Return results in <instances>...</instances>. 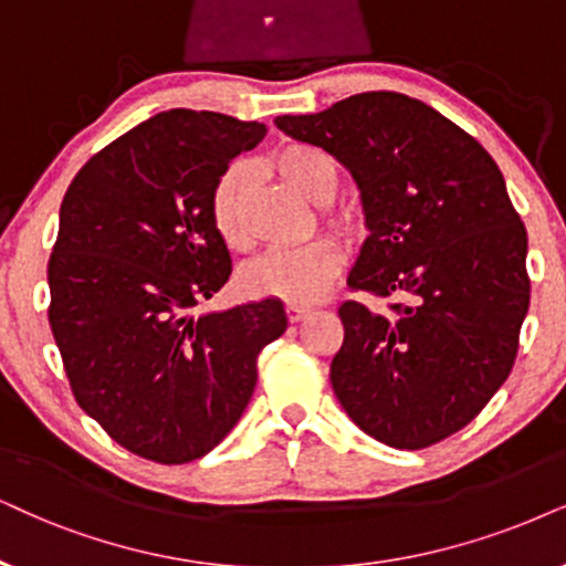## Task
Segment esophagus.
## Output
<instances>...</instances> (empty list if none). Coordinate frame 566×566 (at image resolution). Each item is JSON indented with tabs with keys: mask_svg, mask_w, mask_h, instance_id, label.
Here are the masks:
<instances>
[{
	"mask_svg": "<svg viewBox=\"0 0 566 566\" xmlns=\"http://www.w3.org/2000/svg\"><path fill=\"white\" fill-rule=\"evenodd\" d=\"M284 311H287V318L292 321V324H297V321H303L305 316H307V313H311V307H307V305H287V307H284Z\"/></svg>",
	"mask_w": 566,
	"mask_h": 566,
	"instance_id": "esophagus-1",
	"label": "esophagus"
}]
</instances>
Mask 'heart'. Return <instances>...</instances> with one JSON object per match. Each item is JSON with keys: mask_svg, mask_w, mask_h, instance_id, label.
I'll list each match as a JSON object with an SVG mask.
<instances>
[{"mask_svg": "<svg viewBox=\"0 0 566 566\" xmlns=\"http://www.w3.org/2000/svg\"><path fill=\"white\" fill-rule=\"evenodd\" d=\"M271 169L290 188L311 203L324 206L336 196L342 182L339 161L311 143H290L271 156ZM253 171L248 164H232L219 175L209 196V217L224 245L248 248L245 200ZM324 221L342 240L355 242L366 232V219L355 206H328ZM342 271V253L334 240L318 238L292 250H271L240 271V287L250 297L282 300L292 305H311L328 292Z\"/></svg>", "mask_w": 566, "mask_h": 566, "instance_id": "obj_1", "label": "heart"}]
</instances>
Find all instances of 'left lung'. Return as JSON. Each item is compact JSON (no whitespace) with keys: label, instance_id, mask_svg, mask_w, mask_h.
I'll return each mask as SVG.
<instances>
[{"label":"left lung","instance_id":"8db88e82","mask_svg":"<svg viewBox=\"0 0 566 566\" xmlns=\"http://www.w3.org/2000/svg\"><path fill=\"white\" fill-rule=\"evenodd\" d=\"M276 127L353 171L366 227L347 287L402 297L389 313L345 300L332 386L353 423L426 449L470 423L506 381L531 305L527 232L473 135L395 91L342 98Z\"/></svg>","mask_w":566,"mask_h":566}]
</instances>
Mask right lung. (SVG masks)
<instances>
[{
    "instance_id": "obj_1",
    "label": "right lung",
    "mask_w": 566,
    "mask_h": 566,
    "mask_svg": "<svg viewBox=\"0 0 566 566\" xmlns=\"http://www.w3.org/2000/svg\"><path fill=\"white\" fill-rule=\"evenodd\" d=\"M263 135L227 114L161 112L64 192L49 326L77 405L143 460L209 454L253 397L261 349L287 328L279 300L190 316L232 274L209 217L213 182Z\"/></svg>"
}]
</instances>
